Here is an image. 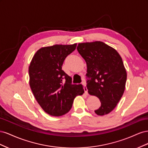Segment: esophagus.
Masks as SVG:
<instances>
[{"instance_id":"1","label":"esophagus","mask_w":148,"mask_h":148,"mask_svg":"<svg viewBox=\"0 0 148 148\" xmlns=\"http://www.w3.org/2000/svg\"><path fill=\"white\" fill-rule=\"evenodd\" d=\"M82 84L84 86V90L85 94H86V95H88V89H87L86 86V83H85L84 82H82Z\"/></svg>"}]
</instances>
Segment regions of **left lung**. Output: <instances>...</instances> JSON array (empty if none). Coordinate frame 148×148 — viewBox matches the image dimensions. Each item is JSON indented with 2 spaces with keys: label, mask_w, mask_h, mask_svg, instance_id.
I'll return each instance as SVG.
<instances>
[{
  "label": "left lung",
  "mask_w": 148,
  "mask_h": 148,
  "mask_svg": "<svg viewBox=\"0 0 148 148\" xmlns=\"http://www.w3.org/2000/svg\"><path fill=\"white\" fill-rule=\"evenodd\" d=\"M77 50L86 62L88 93L101 102L95 113L108 114L125 91L127 75L122 57L115 49L101 41L79 43Z\"/></svg>",
  "instance_id": "8db88e82"
}]
</instances>
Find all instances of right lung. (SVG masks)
<instances>
[{
  "instance_id": "1",
  "label": "right lung",
  "mask_w": 148,
  "mask_h": 148,
  "mask_svg": "<svg viewBox=\"0 0 148 148\" xmlns=\"http://www.w3.org/2000/svg\"><path fill=\"white\" fill-rule=\"evenodd\" d=\"M77 44L39 49L29 66V86L38 104L46 112L59 117L71 109L75 97L82 95V84H73L71 78L62 70L67 56Z\"/></svg>"
}]
</instances>
